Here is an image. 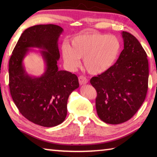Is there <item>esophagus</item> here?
Masks as SVG:
<instances>
[{
  "label": "esophagus",
  "mask_w": 157,
  "mask_h": 157,
  "mask_svg": "<svg viewBox=\"0 0 157 157\" xmlns=\"http://www.w3.org/2000/svg\"><path fill=\"white\" fill-rule=\"evenodd\" d=\"M78 79H79V84L80 85H84V84H86L88 83V79L86 78V77L83 76V75H81L79 76L78 78Z\"/></svg>",
  "instance_id": "1"
}]
</instances>
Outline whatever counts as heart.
Here are the masks:
<instances>
[{"label":"heart","mask_w":157,"mask_h":157,"mask_svg":"<svg viewBox=\"0 0 157 157\" xmlns=\"http://www.w3.org/2000/svg\"><path fill=\"white\" fill-rule=\"evenodd\" d=\"M121 42L113 35L88 32L73 37L71 46L62 47L63 59L70 69H75L83 59L85 69L92 75H100L107 71L118 57Z\"/></svg>","instance_id":"obj_1"}]
</instances>
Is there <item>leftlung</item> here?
<instances>
[{
    "label": "left lung",
    "mask_w": 157,
    "mask_h": 157,
    "mask_svg": "<svg viewBox=\"0 0 157 157\" xmlns=\"http://www.w3.org/2000/svg\"><path fill=\"white\" fill-rule=\"evenodd\" d=\"M123 50L117 61L90 84L97 97L96 109L102 121L120 124L134 116L144 102L148 90L147 55L135 36L121 32Z\"/></svg>",
    "instance_id": "1"
}]
</instances>
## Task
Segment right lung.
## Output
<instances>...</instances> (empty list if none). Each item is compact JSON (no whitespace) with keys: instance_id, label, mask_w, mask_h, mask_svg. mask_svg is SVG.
Returning <instances> with one entry per match:
<instances>
[{"instance_id":"add662e5","label":"right lung","mask_w":157,"mask_h":157,"mask_svg":"<svg viewBox=\"0 0 157 157\" xmlns=\"http://www.w3.org/2000/svg\"><path fill=\"white\" fill-rule=\"evenodd\" d=\"M63 32L59 25H37L20 36L9 63V89L19 112L29 121L46 128L64 121L70 94L79 87L76 75L59 70L58 40ZM37 48L44 60L45 71L40 76L29 75L23 60Z\"/></svg>"}]
</instances>
